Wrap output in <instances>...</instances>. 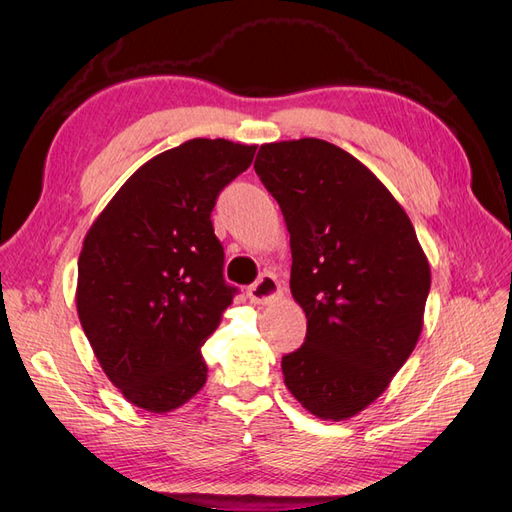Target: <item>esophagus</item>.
<instances>
[{
	"mask_svg": "<svg viewBox=\"0 0 512 512\" xmlns=\"http://www.w3.org/2000/svg\"><path fill=\"white\" fill-rule=\"evenodd\" d=\"M280 294H282V286L273 273H262L258 280L247 288V297L252 299V303H258V305L273 303Z\"/></svg>",
	"mask_w": 512,
	"mask_h": 512,
	"instance_id": "34e87169",
	"label": "esophagus"
}]
</instances>
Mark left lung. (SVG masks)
Instances as JSON below:
<instances>
[{
  "instance_id": "8db88e82",
  "label": "left lung",
  "mask_w": 512,
  "mask_h": 512,
  "mask_svg": "<svg viewBox=\"0 0 512 512\" xmlns=\"http://www.w3.org/2000/svg\"><path fill=\"white\" fill-rule=\"evenodd\" d=\"M256 175L290 232V292L307 316L284 382L322 421L378 399L423 331L429 262L406 211L371 170L320 138L260 145Z\"/></svg>"
}]
</instances>
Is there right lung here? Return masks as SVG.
<instances>
[{"label": "right lung", "instance_id": "obj_1", "mask_svg": "<svg viewBox=\"0 0 512 512\" xmlns=\"http://www.w3.org/2000/svg\"><path fill=\"white\" fill-rule=\"evenodd\" d=\"M254 145L192 138L151 158L91 224L76 312L104 374L130 404L170 412L207 382L200 354L237 294L211 211Z\"/></svg>", "mask_w": 512, "mask_h": 512}]
</instances>
